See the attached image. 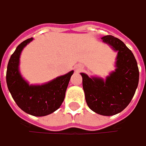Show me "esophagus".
Returning a JSON list of instances; mask_svg holds the SVG:
<instances>
[{
    "mask_svg": "<svg viewBox=\"0 0 146 146\" xmlns=\"http://www.w3.org/2000/svg\"><path fill=\"white\" fill-rule=\"evenodd\" d=\"M80 70H81V67H80V66H78L76 68V71H80Z\"/></svg>",
    "mask_w": 146,
    "mask_h": 146,
    "instance_id": "esophagus-1",
    "label": "esophagus"
}]
</instances>
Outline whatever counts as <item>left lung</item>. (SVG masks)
<instances>
[{
	"label": "left lung",
	"instance_id": "8db88e82",
	"mask_svg": "<svg viewBox=\"0 0 146 146\" xmlns=\"http://www.w3.org/2000/svg\"><path fill=\"white\" fill-rule=\"evenodd\" d=\"M102 40L117 52L115 70L105 80L80 75L89 108L100 115L113 116L123 111L131 101L139 83V69L134 55L122 41L112 35Z\"/></svg>",
	"mask_w": 146,
	"mask_h": 146
}]
</instances>
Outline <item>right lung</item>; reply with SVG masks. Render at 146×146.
<instances>
[{
	"label": "right lung",
	"instance_id": "obj_1",
	"mask_svg": "<svg viewBox=\"0 0 146 146\" xmlns=\"http://www.w3.org/2000/svg\"><path fill=\"white\" fill-rule=\"evenodd\" d=\"M33 39L31 38L21 42L11 55L7 66L6 83L12 98L19 108L32 116L42 117L52 113L62 105L74 70L45 84H29L20 74L19 57L23 49Z\"/></svg>",
	"mask_w": 146,
	"mask_h": 146
}]
</instances>
